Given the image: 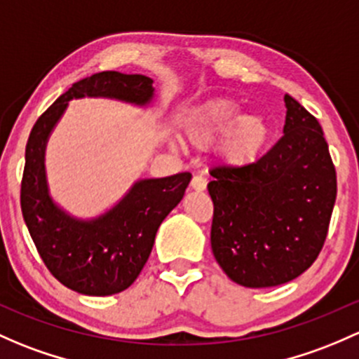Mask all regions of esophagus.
<instances>
[{
    "label": "esophagus",
    "instance_id": "34e87169",
    "mask_svg": "<svg viewBox=\"0 0 359 359\" xmlns=\"http://www.w3.org/2000/svg\"><path fill=\"white\" fill-rule=\"evenodd\" d=\"M191 189L196 192H203L206 189V179L203 175H194L191 180Z\"/></svg>",
    "mask_w": 359,
    "mask_h": 359
}]
</instances>
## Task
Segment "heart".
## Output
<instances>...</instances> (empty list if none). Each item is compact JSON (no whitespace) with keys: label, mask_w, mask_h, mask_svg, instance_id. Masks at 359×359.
I'll return each instance as SVG.
<instances>
[{"label":"heart","mask_w":359,"mask_h":359,"mask_svg":"<svg viewBox=\"0 0 359 359\" xmlns=\"http://www.w3.org/2000/svg\"><path fill=\"white\" fill-rule=\"evenodd\" d=\"M230 100H210L184 111L180 139L196 149H206L222 139L218 156L229 168L255 163L270 137V126L262 113H243Z\"/></svg>","instance_id":"obj_1"}]
</instances>
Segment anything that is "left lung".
<instances>
[{
    "label": "left lung",
    "mask_w": 359,
    "mask_h": 359,
    "mask_svg": "<svg viewBox=\"0 0 359 359\" xmlns=\"http://www.w3.org/2000/svg\"><path fill=\"white\" fill-rule=\"evenodd\" d=\"M280 141L244 168L217 167L211 249L230 280L275 287L299 277L322 251L337 179L318 120L289 94Z\"/></svg>",
    "instance_id": "obj_1"
}]
</instances>
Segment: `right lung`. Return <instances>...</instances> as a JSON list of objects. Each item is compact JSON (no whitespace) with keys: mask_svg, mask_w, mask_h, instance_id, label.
<instances>
[{"mask_svg":"<svg viewBox=\"0 0 359 359\" xmlns=\"http://www.w3.org/2000/svg\"><path fill=\"white\" fill-rule=\"evenodd\" d=\"M107 97L146 108L153 103V79L100 72L75 82L30 130L25 146L20 205L30 237L48 270L65 287L86 296H111L134 284L148 262L158 227L184 198L191 173L141 179L122 199L94 218H77L50 194L46 146L69 101Z\"/></svg>","mask_w":359,"mask_h":359,"instance_id":"obj_1","label":"right lung"}]
</instances>
